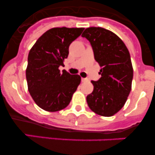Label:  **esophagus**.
<instances>
[{"instance_id":"34e87169","label":"esophagus","mask_w":155,"mask_h":155,"mask_svg":"<svg viewBox=\"0 0 155 155\" xmlns=\"http://www.w3.org/2000/svg\"><path fill=\"white\" fill-rule=\"evenodd\" d=\"M81 81H82V82L87 81V78H81Z\"/></svg>"}]
</instances>
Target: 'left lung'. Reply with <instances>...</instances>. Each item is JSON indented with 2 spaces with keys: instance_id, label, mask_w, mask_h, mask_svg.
Here are the masks:
<instances>
[{
  "instance_id": "1",
  "label": "left lung",
  "mask_w": 155,
  "mask_h": 155,
  "mask_svg": "<svg viewBox=\"0 0 155 155\" xmlns=\"http://www.w3.org/2000/svg\"><path fill=\"white\" fill-rule=\"evenodd\" d=\"M81 36L90 42L102 68L99 80L91 81L94 90L87 96V105L96 114L112 116L124 107L131 91L134 70L129 50L118 35L101 27L87 28Z\"/></svg>"
}]
</instances>
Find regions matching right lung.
I'll return each instance as SVG.
<instances>
[{
	"mask_svg": "<svg viewBox=\"0 0 155 155\" xmlns=\"http://www.w3.org/2000/svg\"><path fill=\"white\" fill-rule=\"evenodd\" d=\"M84 28H53L37 39L28 53L26 68L28 89L36 105L48 112H57L69 105L81 83L78 74L64 70L69 46Z\"/></svg>",
	"mask_w": 155,
	"mask_h": 155,
	"instance_id": "1",
	"label": "right lung"
}]
</instances>
